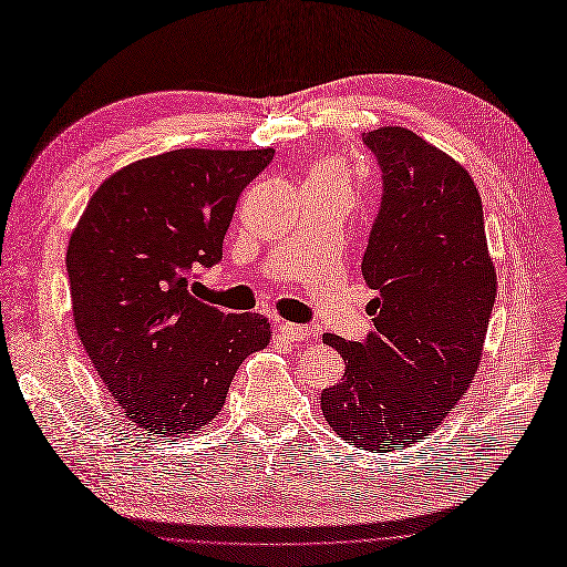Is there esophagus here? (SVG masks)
Returning a JSON list of instances; mask_svg holds the SVG:
<instances>
[{
    "label": "esophagus",
    "instance_id": "34e87169",
    "mask_svg": "<svg viewBox=\"0 0 567 567\" xmlns=\"http://www.w3.org/2000/svg\"><path fill=\"white\" fill-rule=\"evenodd\" d=\"M279 333L286 338V340H290V342H300V340H305L311 330L307 328V326H302V323H279Z\"/></svg>",
    "mask_w": 567,
    "mask_h": 567
}]
</instances>
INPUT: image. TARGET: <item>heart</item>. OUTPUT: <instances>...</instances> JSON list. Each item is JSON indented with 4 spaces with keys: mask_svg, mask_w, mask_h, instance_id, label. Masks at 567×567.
Listing matches in <instances>:
<instances>
[{
    "mask_svg": "<svg viewBox=\"0 0 567 567\" xmlns=\"http://www.w3.org/2000/svg\"><path fill=\"white\" fill-rule=\"evenodd\" d=\"M305 187L315 189H330L349 194V173L347 166L338 159H323L309 168Z\"/></svg>",
    "mask_w": 567,
    "mask_h": 567,
    "instance_id": "obj_1",
    "label": "heart"
}]
</instances>
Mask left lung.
Here are the masks:
<instances>
[{
	"label": "left lung",
	"instance_id": "obj_1",
	"mask_svg": "<svg viewBox=\"0 0 567 567\" xmlns=\"http://www.w3.org/2000/svg\"><path fill=\"white\" fill-rule=\"evenodd\" d=\"M382 202L361 271L378 290L363 342L326 333L344 375L321 392L333 432L361 451H403L445 420L474 380L497 277L472 175L417 133H363Z\"/></svg>",
	"mask_w": 567,
	"mask_h": 567
}]
</instances>
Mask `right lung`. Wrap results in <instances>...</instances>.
<instances>
[{"instance_id":"right-lung-1","label":"right lung","mask_w":567,"mask_h":567,"mask_svg":"<svg viewBox=\"0 0 567 567\" xmlns=\"http://www.w3.org/2000/svg\"><path fill=\"white\" fill-rule=\"evenodd\" d=\"M275 150H173L95 189L68 246L76 333L143 432L189 434L216 417L234 373L269 342L258 315H225L187 290L223 260L239 194Z\"/></svg>"}]
</instances>
